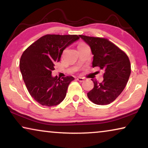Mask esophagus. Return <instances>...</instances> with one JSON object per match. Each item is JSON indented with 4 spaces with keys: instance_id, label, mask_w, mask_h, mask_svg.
Masks as SVG:
<instances>
[{
    "instance_id": "obj_1",
    "label": "esophagus",
    "mask_w": 148,
    "mask_h": 148,
    "mask_svg": "<svg viewBox=\"0 0 148 148\" xmlns=\"http://www.w3.org/2000/svg\"><path fill=\"white\" fill-rule=\"evenodd\" d=\"M85 79L84 77H77V81H79V82H84L85 81Z\"/></svg>"
}]
</instances>
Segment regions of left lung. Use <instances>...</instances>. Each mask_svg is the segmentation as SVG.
<instances>
[{"label": "left lung", "instance_id": "obj_1", "mask_svg": "<svg viewBox=\"0 0 148 148\" xmlns=\"http://www.w3.org/2000/svg\"><path fill=\"white\" fill-rule=\"evenodd\" d=\"M91 47L92 66L104 71L103 81H92L94 87L87 97L98 105L109 104L121 93L128 82L131 69L128 56L107 38L79 35Z\"/></svg>", "mask_w": 148, "mask_h": 148}]
</instances>
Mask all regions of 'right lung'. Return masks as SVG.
I'll return each mask as SVG.
<instances>
[{
  "label": "right lung",
  "instance_id": "right-lung-1",
  "mask_svg": "<svg viewBox=\"0 0 148 148\" xmlns=\"http://www.w3.org/2000/svg\"><path fill=\"white\" fill-rule=\"evenodd\" d=\"M77 35L46 34L25 50L19 61L22 77L30 95L42 106H53L63 101L72 76H51L63 50L77 40Z\"/></svg>",
  "mask_w": 148,
  "mask_h": 148
}]
</instances>
